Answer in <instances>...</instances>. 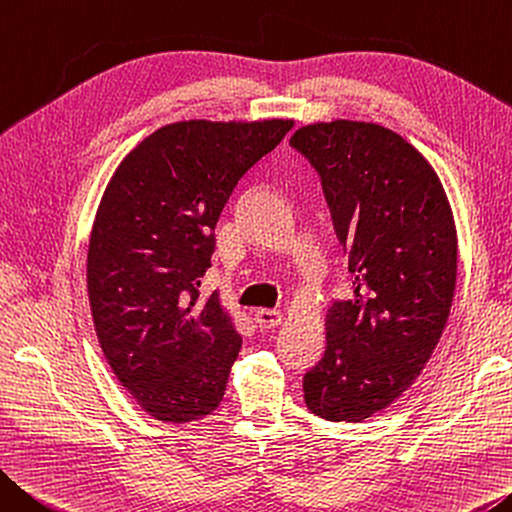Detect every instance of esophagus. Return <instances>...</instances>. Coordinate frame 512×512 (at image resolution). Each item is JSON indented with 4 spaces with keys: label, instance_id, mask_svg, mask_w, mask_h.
I'll list each match as a JSON object with an SVG mask.
<instances>
[{
    "label": "esophagus",
    "instance_id": "esophagus-1",
    "mask_svg": "<svg viewBox=\"0 0 512 512\" xmlns=\"http://www.w3.org/2000/svg\"><path fill=\"white\" fill-rule=\"evenodd\" d=\"M283 320V315L279 311H270V308H258L254 313V322L258 329H274L279 326Z\"/></svg>",
    "mask_w": 512,
    "mask_h": 512
}]
</instances>
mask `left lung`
I'll return each instance as SVG.
<instances>
[{"mask_svg":"<svg viewBox=\"0 0 512 512\" xmlns=\"http://www.w3.org/2000/svg\"><path fill=\"white\" fill-rule=\"evenodd\" d=\"M290 145L320 174L354 283L351 299L326 311V349L304 374V399L329 422H365L413 385L445 331L454 215L429 161L379 124H308Z\"/></svg>","mask_w":512,"mask_h":512,"instance_id":"obj_1","label":"left lung"}]
</instances>
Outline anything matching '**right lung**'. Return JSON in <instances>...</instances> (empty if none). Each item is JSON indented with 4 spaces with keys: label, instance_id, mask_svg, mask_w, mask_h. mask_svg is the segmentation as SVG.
Returning <instances> with one entry per match:
<instances>
[{
    "label": "right lung",
    "instance_id": "add662e5",
    "mask_svg": "<svg viewBox=\"0 0 512 512\" xmlns=\"http://www.w3.org/2000/svg\"><path fill=\"white\" fill-rule=\"evenodd\" d=\"M292 120L174 122L124 156L88 245L95 331L117 381L154 420L186 424L220 406L242 338L213 292L215 226L238 181Z\"/></svg>",
    "mask_w": 512,
    "mask_h": 512
}]
</instances>
